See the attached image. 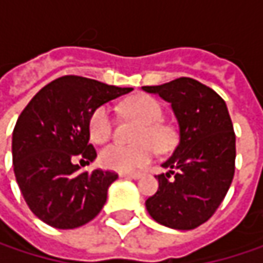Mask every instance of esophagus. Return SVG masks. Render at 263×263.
<instances>
[{
    "instance_id": "obj_1",
    "label": "esophagus",
    "mask_w": 263,
    "mask_h": 263,
    "mask_svg": "<svg viewBox=\"0 0 263 263\" xmlns=\"http://www.w3.org/2000/svg\"><path fill=\"white\" fill-rule=\"evenodd\" d=\"M120 177H122V178H131V180H138V178L141 177V174H138V172H134V174H120Z\"/></svg>"
}]
</instances>
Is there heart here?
I'll use <instances>...</instances> for the list:
<instances>
[{"mask_svg":"<svg viewBox=\"0 0 263 263\" xmlns=\"http://www.w3.org/2000/svg\"><path fill=\"white\" fill-rule=\"evenodd\" d=\"M123 111L141 123L134 137V141H137V144L108 146L102 151L100 161L106 169L132 172L151 163L154 157L152 146L160 152L169 149L172 144V134L164 125L160 123L163 119V108L154 97L144 94L135 96L123 103ZM88 129L92 141H96L97 144L108 143L114 131L111 109L105 105L96 108L89 117Z\"/></svg>","mask_w":263,"mask_h":263,"instance_id":"b5f03b06","label":"heart"}]
</instances>
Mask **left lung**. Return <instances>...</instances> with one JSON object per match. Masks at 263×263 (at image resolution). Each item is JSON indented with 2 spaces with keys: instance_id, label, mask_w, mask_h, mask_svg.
Masks as SVG:
<instances>
[{
  "instance_id": "1",
  "label": "left lung",
  "mask_w": 263,
  "mask_h": 263,
  "mask_svg": "<svg viewBox=\"0 0 263 263\" xmlns=\"http://www.w3.org/2000/svg\"><path fill=\"white\" fill-rule=\"evenodd\" d=\"M143 89L169 102L180 125V143L163 164L171 171L158 175V190L146 209L161 226L196 229L218 210L235 177L236 135L227 105L190 78Z\"/></svg>"
}]
</instances>
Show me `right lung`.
Wrapping results in <instances>:
<instances>
[{
    "label": "right lung",
    "mask_w": 263,
    "mask_h": 263,
    "mask_svg": "<svg viewBox=\"0 0 263 263\" xmlns=\"http://www.w3.org/2000/svg\"><path fill=\"white\" fill-rule=\"evenodd\" d=\"M82 76H62L45 85L24 108L13 129L12 158L16 183L28 209L54 229H76L92 221L119 175L80 171L97 157L89 143V117L103 103L131 92Z\"/></svg>",
    "instance_id": "right-lung-1"
}]
</instances>
